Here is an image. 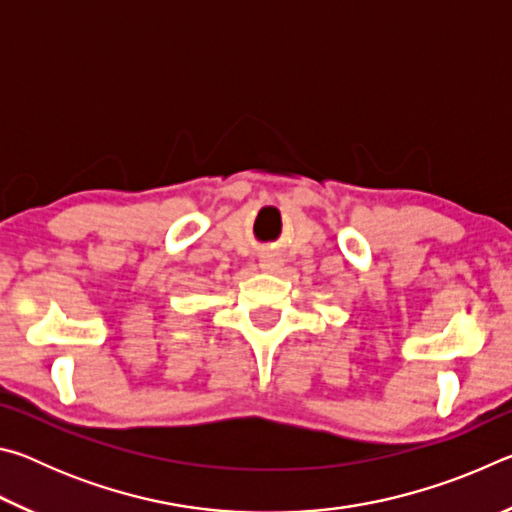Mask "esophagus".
Masks as SVG:
<instances>
[{"label":"esophagus","instance_id":"34e87169","mask_svg":"<svg viewBox=\"0 0 512 512\" xmlns=\"http://www.w3.org/2000/svg\"><path fill=\"white\" fill-rule=\"evenodd\" d=\"M259 266H262L264 271H277V268H280V259H277L275 255H262V259H259Z\"/></svg>","mask_w":512,"mask_h":512}]
</instances>
